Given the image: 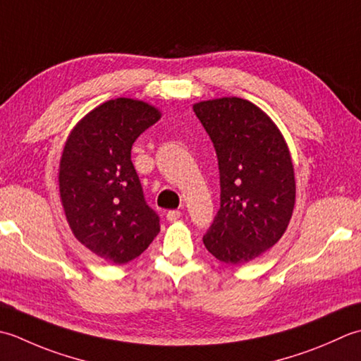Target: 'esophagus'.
Returning a JSON list of instances; mask_svg holds the SVG:
<instances>
[{
  "mask_svg": "<svg viewBox=\"0 0 361 361\" xmlns=\"http://www.w3.org/2000/svg\"><path fill=\"white\" fill-rule=\"evenodd\" d=\"M182 216V212L180 210H168L166 212V219L168 221H178V219Z\"/></svg>",
  "mask_w": 361,
  "mask_h": 361,
  "instance_id": "obj_1",
  "label": "esophagus"
}]
</instances>
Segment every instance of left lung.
<instances>
[{"label":"left lung","mask_w":361,"mask_h":361,"mask_svg":"<svg viewBox=\"0 0 361 361\" xmlns=\"http://www.w3.org/2000/svg\"><path fill=\"white\" fill-rule=\"evenodd\" d=\"M193 112L216 151L221 188L202 241L219 262L246 263L288 227L296 196L288 148L269 116L247 99L204 101Z\"/></svg>","instance_id":"left-lung-1"}]
</instances>
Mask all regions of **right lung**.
I'll list each match as a JSON object with an SVG mask.
<instances>
[{"label":"right lung","mask_w":361,"mask_h":361,"mask_svg":"<svg viewBox=\"0 0 361 361\" xmlns=\"http://www.w3.org/2000/svg\"><path fill=\"white\" fill-rule=\"evenodd\" d=\"M160 118L129 98L110 99L73 129L59 168L65 215L75 237L114 264L142 254L160 232L130 160L135 140Z\"/></svg>","instance_id":"obj_1"}]
</instances>
